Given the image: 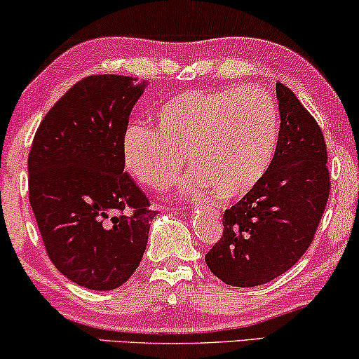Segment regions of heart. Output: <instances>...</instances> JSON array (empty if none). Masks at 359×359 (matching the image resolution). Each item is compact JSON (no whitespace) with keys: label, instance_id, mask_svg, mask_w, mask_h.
Here are the masks:
<instances>
[{"label":"heart","instance_id":"1","mask_svg":"<svg viewBox=\"0 0 359 359\" xmlns=\"http://www.w3.org/2000/svg\"><path fill=\"white\" fill-rule=\"evenodd\" d=\"M155 129L129 126L121 150L140 184L165 189L178 180L186 156L184 191L209 184L222 199L247 194L268 173L276 154L279 116L262 88L180 93L155 111Z\"/></svg>","mask_w":359,"mask_h":359}]
</instances>
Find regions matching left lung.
<instances>
[{
	"mask_svg": "<svg viewBox=\"0 0 359 359\" xmlns=\"http://www.w3.org/2000/svg\"><path fill=\"white\" fill-rule=\"evenodd\" d=\"M279 139L264 178L224 212L222 237L205 255L229 286L253 287L281 276L307 248L330 196L322 129L297 96L276 83Z\"/></svg>",
	"mask_w": 359,
	"mask_h": 359,
	"instance_id": "left-lung-1",
	"label": "left lung"
}]
</instances>
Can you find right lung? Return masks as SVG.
Listing matches in <instances>:
<instances>
[{
    "mask_svg": "<svg viewBox=\"0 0 359 359\" xmlns=\"http://www.w3.org/2000/svg\"><path fill=\"white\" fill-rule=\"evenodd\" d=\"M139 78L91 75L43 117L29 151V203L43 247L70 281L111 291L132 276L155 210L124 171L121 140Z\"/></svg>",
    "mask_w": 359,
    "mask_h": 359,
    "instance_id": "right-lung-1",
    "label": "right lung"
}]
</instances>
